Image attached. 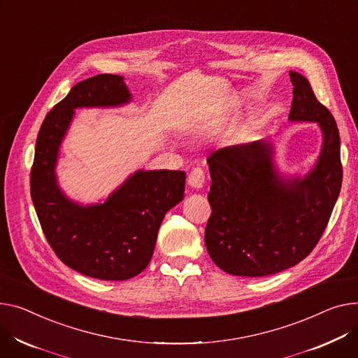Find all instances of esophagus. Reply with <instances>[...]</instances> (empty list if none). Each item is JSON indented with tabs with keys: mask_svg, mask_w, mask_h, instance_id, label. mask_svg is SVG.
<instances>
[{
	"mask_svg": "<svg viewBox=\"0 0 358 358\" xmlns=\"http://www.w3.org/2000/svg\"><path fill=\"white\" fill-rule=\"evenodd\" d=\"M188 185L192 188H196V189H200L203 188L204 182H206V174L201 169H194L192 170V173H189L188 176V180H187Z\"/></svg>",
	"mask_w": 358,
	"mask_h": 358,
	"instance_id": "obj_1",
	"label": "esophagus"
}]
</instances>
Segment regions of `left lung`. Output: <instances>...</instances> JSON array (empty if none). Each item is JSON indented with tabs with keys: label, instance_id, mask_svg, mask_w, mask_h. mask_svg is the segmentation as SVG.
Returning <instances> with one entry per match:
<instances>
[{
	"label": "left lung",
	"instance_id": "left-lung-1",
	"mask_svg": "<svg viewBox=\"0 0 358 358\" xmlns=\"http://www.w3.org/2000/svg\"><path fill=\"white\" fill-rule=\"evenodd\" d=\"M291 122H315L322 132L318 159L305 176H282L272 142L260 139L213 152L208 158L211 216L206 248L222 271L266 276L295 266L317 246L340 196V134L311 85L289 71Z\"/></svg>",
	"mask_w": 358,
	"mask_h": 358
}]
</instances>
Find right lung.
<instances>
[{"instance_id": "1", "label": "right lung", "mask_w": 358, "mask_h": 358, "mask_svg": "<svg viewBox=\"0 0 358 358\" xmlns=\"http://www.w3.org/2000/svg\"><path fill=\"white\" fill-rule=\"evenodd\" d=\"M132 94L122 76L79 82L41 124L30 177L43 233L69 268L102 280H127L147 268L165 214L184 199L185 173L138 170L103 203L80 204L57 181L62 142L79 108H117Z\"/></svg>"}]
</instances>
